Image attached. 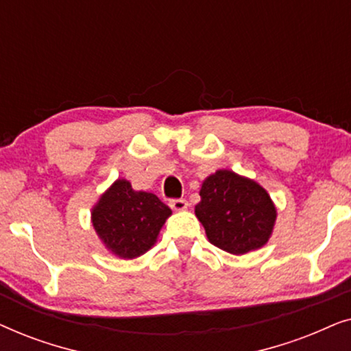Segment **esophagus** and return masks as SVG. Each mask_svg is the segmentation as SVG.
I'll list each match as a JSON object with an SVG mask.
<instances>
[{"label": "esophagus", "instance_id": "obj_1", "mask_svg": "<svg viewBox=\"0 0 351 351\" xmlns=\"http://www.w3.org/2000/svg\"><path fill=\"white\" fill-rule=\"evenodd\" d=\"M169 206L174 210H185L186 208H189V203H186V199H171Z\"/></svg>", "mask_w": 351, "mask_h": 351}]
</instances>
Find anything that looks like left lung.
Here are the masks:
<instances>
[{
  "mask_svg": "<svg viewBox=\"0 0 351 351\" xmlns=\"http://www.w3.org/2000/svg\"><path fill=\"white\" fill-rule=\"evenodd\" d=\"M199 196L195 214L214 246L239 256L267 244L276 208L257 182L220 169L203 182Z\"/></svg>",
  "mask_w": 351,
  "mask_h": 351,
  "instance_id": "8db88e82",
  "label": "left lung"
}]
</instances>
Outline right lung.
Wrapping results in <instances>:
<instances>
[{"instance_id":"right-lung-1","label":"right lung","mask_w":351,"mask_h":351,"mask_svg":"<svg viewBox=\"0 0 351 351\" xmlns=\"http://www.w3.org/2000/svg\"><path fill=\"white\" fill-rule=\"evenodd\" d=\"M93 227L105 247L121 258H136L156 243L158 234L172 210L147 191L132 190L118 179L93 209Z\"/></svg>"}]
</instances>
